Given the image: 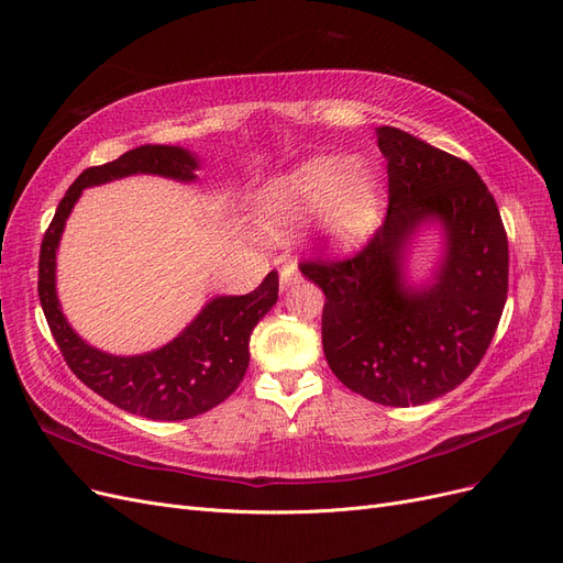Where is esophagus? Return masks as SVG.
Wrapping results in <instances>:
<instances>
[{
	"label": "esophagus",
	"mask_w": 563,
	"mask_h": 563,
	"mask_svg": "<svg viewBox=\"0 0 563 563\" xmlns=\"http://www.w3.org/2000/svg\"><path fill=\"white\" fill-rule=\"evenodd\" d=\"M279 277H282V288H291V286H296V284H300V282H302V277H300V269H298V265H296L294 261H291V263H286V265L282 267Z\"/></svg>",
	"instance_id": "obj_1"
}]
</instances>
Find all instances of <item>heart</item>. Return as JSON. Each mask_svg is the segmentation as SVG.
<instances>
[{
    "mask_svg": "<svg viewBox=\"0 0 563 563\" xmlns=\"http://www.w3.org/2000/svg\"><path fill=\"white\" fill-rule=\"evenodd\" d=\"M261 213L272 230L321 213V228L335 246H354L378 223V178L364 162L319 155L269 183Z\"/></svg>",
    "mask_w": 563,
    "mask_h": 563,
    "instance_id": "1",
    "label": "heart"
}]
</instances>
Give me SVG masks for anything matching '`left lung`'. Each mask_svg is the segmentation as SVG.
Returning <instances> with one entry per match:
<instances>
[{
	"label": "left lung",
	"instance_id": "1",
	"mask_svg": "<svg viewBox=\"0 0 563 563\" xmlns=\"http://www.w3.org/2000/svg\"><path fill=\"white\" fill-rule=\"evenodd\" d=\"M389 207L362 251L310 258L300 272L327 300L323 354L335 378L383 406L428 404L467 380L496 335L507 300V234L498 203L460 157L395 126H380ZM439 219L448 253L434 285L402 279V249Z\"/></svg>",
	"mask_w": 563,
	"mask_h": 563
}]
</instances>
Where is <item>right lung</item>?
<instances>
[{
  "mask_svg": "<svg viewBox=\"0 0 563 563\" xmlns=\"http://www.w3.org/2000/svg\"><path fill=\"white\" fill-rule=\"evenodd\" d=\"M197 166L183 147L141 145L114 162L87 168L60 199L40 251V302L65 364L96 395L150 420H187L207 413L240 387L249 368L251 333L277 302V272L272 269L246 296L213 298L168 345L139 356H114L84 343L63 317L56 296V249L84 187L133 174L195 180Z\"/></svg>",
  "mask_w": 563,
  "mask_h": 563,
  "instance_id": "obj_1",
  "label": "right lung"
}]
</instances>
